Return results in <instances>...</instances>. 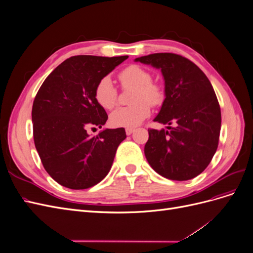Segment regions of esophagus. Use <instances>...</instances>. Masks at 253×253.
Returning <instances> with one entry per match:
<instances>
[{
	"label": "esophagus",
	"instance_id": "1",
	"mask_svg": "<svg viewBox=\"0 0 253 253\" xmlns=\"http://www.w3.org/2000/svg\"><path fill=\"white\" fill-rule=\"evenodd\" d=\"M134 131H135V128H134V127H126V135H131Z\"/></svg>",
	"mask_w": 253,
	"mask_h": 253
}]
</instances>
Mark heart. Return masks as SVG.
<instances>
[{
	"label": "heart",
	"instance_id": "obj_1",
	"mask_svg": "<svg viewBox=\"0 0 253 253\" xmlns=\"http://www.w3.org/2000/svg\"><path fill=\"white\" fill-rule=\"evenodd\" d=\"M122 88L134 90L131 94L133 104L119 108L111 115V124L114 126L132 127L139 125L151 113V105H157L163 100V89L152 82L151 74L145 68L132 64L118 74ZM95 98L104 110H113L118 101V91L110 77H103L95 87Z\"/></svg>",
	"mask_w": 253,
	"mask_h": 253
}]
</instances>
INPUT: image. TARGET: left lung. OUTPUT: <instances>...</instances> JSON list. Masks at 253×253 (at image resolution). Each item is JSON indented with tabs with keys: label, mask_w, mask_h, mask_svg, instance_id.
Here are the masks:
<instances>
[{
	"label": "left lung",
	"mask_w": 253,
	"mask_h": 253,
	"mask_svg": "<svg viewBox=\"0 0 253 253\" xmlns=\"http://www.w3.org/2000/svg\"><path fill=\"white\" fill-rule=\"evenodd\" d=\"M135 61L162 70L166 99L154 121L174 125L169 131L148 129L145 157L168 179H192L208 167L218 145L221 114L215 91L201 68L180 55L157 52Z\"/></svg>",
	"instance_id": "1"
}]
</instances>
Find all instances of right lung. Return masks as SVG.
Segmentation results:
<instances>
[{
	"label": "right lung",
	"instance_id": "obj_1",
	"mask_svg": "<svg viewBox=\"0 0 253 253\" xmlns=\"http://www.w3.org/2000/svg\"><path fill=\"white\" fill-rule=\"evenodd\" d=\"M127 56H74L53 70L33 104L34 141L44 169L61 186L82 190L100 182L111 170L124 127H102L108 114L98 104L95 87Z\"/></svg>",
	"mask_w": 253,
	"mask_h": 253
}]
</instances>
